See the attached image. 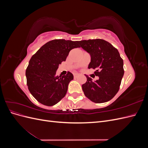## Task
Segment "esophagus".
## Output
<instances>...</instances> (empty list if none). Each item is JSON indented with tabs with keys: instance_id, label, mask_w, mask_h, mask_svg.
<instances>
[{
	"instance_id": "obj_1",
	"label": "esophagus",
	"mask_w": 148,
	"mask_h": 148,
	"mask_svg": "<svg viewBox=\"0 0 148 148\" xmlns=\"http://www.w3.org/2000/svg\"><path fill=\"white\" fill-rule=\"evenodd\" d=\"M73 76H74V78H77L79 76V74L77 73H73Z\"/></svg>"
}]
</instances>
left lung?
Wrapping results in <instances>:
<instances>
[{
  "instance_id": "obj_1",
  "label": "left lung",
  "mask_w": 148,
  "mask_h": 148,
  "mask_svg": "<svg viewBox=\"0 0 148 148\" xmlns=\"http://www.w3.org/2000/svg\"><path fill=\"white\" fill-rule=\"evenodd\" d=\"M78 44L90 54L88 69L96 70L94 73L99 77L94 82L85 75L87 81L82 85L84 95L95 103L110 101L119 91L124 75L123 61L118 50L101 39L83 40Z\"/></svg>"
}]
</instances>
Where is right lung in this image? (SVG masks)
Masks as SVG:
<instances>
[{
	"label": "right lung",
	"instance_id": "add662e5",
	"mask_svg": "<svg viewBox=\"0 0 148 148\" xmlns=\"http://www.w3.org/2000/svg\"><path fill=\"white\" fill-rule=\"evenodd\" d=\"M79 47L78 41L54 39L43 45L34 54L26 70L28 89L33 96L41 104L52 106L64 97L73 74L56 75V71L65 61L70 51Z\"/></svg>",
	"mask_w": 148,
	"mask_h": 148
}]
</instances>
